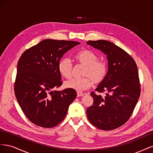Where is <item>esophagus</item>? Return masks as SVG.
<instances>
[{
	"label": "esophagus",
	"mask_w": 153,
	"mask_h": 153,
	"mask_svg": "<svg viewBox=\"0 0 153 153\" xmlns=\"http://www.w3.org/2000/svg\"><path fill=\"white\" fill-rule=\"evenodd\" d=\"M84 96V93L83 92H80V91H77V96L79 97V96Z\"/></svg>",
	"instance_id": "1"
}]
</instances>
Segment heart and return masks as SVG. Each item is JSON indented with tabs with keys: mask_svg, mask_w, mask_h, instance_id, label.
I'll list each match as a JSON object with an SVG mask.
<instances>
[{
	"mask_svg": "<svg viewBox=\"0 0 153 153\" xmlns=\"http://www.w3.org/2000/svg\"><path fill=\"white\" fill-rule=\"evenodd\" d=\"M75 59L78 62L85 66L83 73L84 77L73 78L66 81V87L78 91H84L92 85V82L95 84H100L105 79L107 75V65L105 62L98 61V55L94 52L89 50L81 51L76 55ZM58 69L64 78L71 77L73 64L69 59L64 57L60 60Z\"/></svg>",
	"mask_w": 153,
	"mask_h": 153,
	"instance_id": "b5f03b06",
	"label": "heart"
}]
</instances>
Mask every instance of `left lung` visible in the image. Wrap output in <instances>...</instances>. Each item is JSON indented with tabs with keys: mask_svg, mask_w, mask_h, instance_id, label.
<instances>
[{
	"mask_svg": "<svg viewBox=\"0 0 153 153\" xmlns=\"http://www.w3.org/2000/svg\"><path fill=\"white\" fill-rule=\"evenodd\" d=\"M107 55L108 69L105 79L92 92V105L87 109L89 122L102 130L121 126L130 118L140 94V84L135 60L118 46L106 40L88 41Z\"/></svg>",
	"mask_w": 153,
	"mask_h": 153,
	"instance_id": "obj_1",
	"label": "left lung"
}]
</instances>
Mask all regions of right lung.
Returning <instances> with one entry per match:
<instances>
[{
    "mask_svg": "<svg viewBox=\"0 0 153 153\" xmlns=\"http://www.w3.org/2000/svg\"><path fill=\"white\" fill-rule=\"evenodd\" d=\"M80 43L47 39L22 53L17 64L15 96L29 121L43 128L56 126L76 98L75 89L52 90L62 84L58 64L63 55Z\"/></svg>",
    "mask_w": 153,
    "mask_h": 153,
    "instance_id": "right-lung-1",
    "label": "right lung"
}]
</instances>
